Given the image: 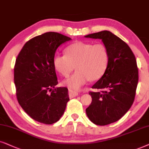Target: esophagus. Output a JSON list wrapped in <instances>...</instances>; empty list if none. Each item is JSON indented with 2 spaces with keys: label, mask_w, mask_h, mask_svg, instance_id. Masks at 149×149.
I'll return each instance as SVG.
<instances>
[{
  "label": "esophagus",
  "mask_w": 149,
  "mask_h": 149,
  "mask_svg": "<svg viewBox=\"0 0 149 149\" xmlns=\"http://www.w3.org/2000/svg\"><path fill=\"white\" fill-rule=\"evenodd\" d=\"M78 95V92L71 90V89H69V95L70 98H73L74 97H76Z\"/></svg>",
  "instance_id": "obj_1"
}]
</instances>
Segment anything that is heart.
<instances>
[{
	"label": "heart",
	"mask_w": 149,
	"mask_h": 149,
	"mask_svg": "<svg viewBox=\"0 0 149 149\" xmlns=\"http://www.w3.org/2000/svg\"><path fill=\"white\" fill-rule=\"evenodd\" d=\"M66 54H56L53 66L61 76L67 77L75 68L77 71L63 81V84L78 90L88 80L95 81L104 76L110 62L108 47L103 43L78 41L67 47Z\"/></svg>",
	"instance_id": "1"
}]
</instances>
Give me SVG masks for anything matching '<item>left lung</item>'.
<instances>
[{
	"label": "left lung",
	"mask_w": 149,
	"mask_h": 149,
	"mask_svg": "<svg viewBox=\"0 0 149 149\" xmlns=\"http://www.w3.org/2000/svg\"><path fill=\"white\" fill-rule=\"evenodd\" d=\"M84 37L102 39L110 54L106 72L92 86L102 91L89 93L92 102L86 109L91 122L106 125L123 117L134 103L138 82L136 57L129 45L110 31H103Z\"/></svg>",
	"instance_id": "8db88e82"
}]
</instances>
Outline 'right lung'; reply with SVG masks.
I'll list each match as a JSON object with an SVG mask.
<instances>
[{
	"label": "right lung",
	"mask_w": 149,
	"mask_h": 149,
	"mask_svg": "<svg viewBox=\"0 0 149 149\" xmlns=\"http://www.w3.org/2000/svg\"><path fill=\"white\" fill-rule=\"evenodd\" d=\"M71 39L55 32L43 33L27 41L15 61L17 101L29 116L41 123L58 121L69 100L66 87H56L53 57L57 48Z\"/></svg>",
	"instance_id": "obj_1"
}]
</instances>
